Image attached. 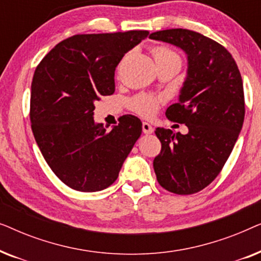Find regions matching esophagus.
Instances as JSON below:
<instances>
[{
  "instance_id": "esophagus-1",
  "label": "esophagus",
  "mask_w": 261,
  "mask_h": 261,
  "mask_svg": "<svg viewBox=\"0 0 261 261\" xmlns=\"http://www.w3.org/2000/svg\"><path fill=\"white\" fill-rule=\"evenodd\" d=\"M153 127L148 122H142V132L145 134H152L153 133Z\"/></svg>"
}]
</instances>
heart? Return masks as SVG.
Returning a JSON list of instances; mask_svg holds the SVG:
<instances>
[{
    "instance_id": "heart-1",
    "label": "heart",
    "mask_w": 261,
    "mask_h": 261,
    "mask_svg": "<svg viewBox=\"0 0 261 261\" xmlns=\"http://www.w3.org/2000/svg\"><path fill=\"white\" fill-rule=\"evenodd\" d=\"M152 55L153 58L155 60V64H160L167 60H176V62L180 63L179 56L176 52H173L172 49L164 47V46H156V47L152 48ZM160 103H162V98L155 97L152 95H146L141 94L133 97L129 101L130 109L135 112L139 115L145 116V117H151L156 113V110L159 109Z\"/></svg>"
}]
</instances>
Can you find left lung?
<instances>
[{"mask_svg": "<svg viewBox=\"0 0 261 261\" xmlns=\"http://www.w3.org/2000/svg\"><path fill=\"white\" fill-rule=\"evenodd\" d=\"M149 39L177 46L188 58L178 103L167 108L166 117L189 132L156 128L162 151L153 167L164 189L191 195L215 179L233 151L245 119L242 78L230 53L197 32L174 28Z\"/></svg>", "mask_w": 261, "mask_h": 261, "instance_id": "1", "label": "left lung"}]
</instances>
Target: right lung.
Returning <instances> with one entry per match:
<instances>
[{
  "instance_id": "right-lung-1",
  "label": "right lung",
  "mask_w": 261,
  "mask_h": 261,
  "mask_svg": "<svg viewBox=\"0 0 261 261\" xmlns=\"http://www.w3.org/2000/svg\"><path fill=\"white\" fill-rule=\"evenodd\" d=\"M148 31L78 34L57 44L35 69L31 123L35 141L57 177L71 189L112 185L142 132L140 119L117 126L94 121L95 102L115 91V69Z\"/></svg>"
}]
</instances>
